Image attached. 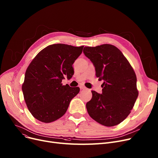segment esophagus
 Segmentation results:
<instances>
[{
    "label": "esophagus",
    "instance_id": "esophagus-1",
    "mask_svg": "<svg viewBox=\"0 0 158 158\" xmlns=\"http://www.w3.org/2000/svg\"><path fill=\"white\" fill-rule=\"evenodd\" d=\"M79 88H80L81 89H86V88L83 85H79Z\"/></svg>",
    "mask_w": 158,
    "mask_h": 158
}]
</instances>
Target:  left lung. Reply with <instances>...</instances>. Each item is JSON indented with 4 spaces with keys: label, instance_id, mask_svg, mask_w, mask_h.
I'll return each mask as SVG.
<instances>
[{
    "label": "left lung",
    "instance_id": "1",
    "mask_svg": "<svg viewBox=\"0 0 158 158\" xmlns=\"http://www.w3.org/2000/svg\"><path fill=\"white\" fill-rule=\"evenodd\" d=\"M83 52L93 63L97 77L104 81L102 94L92 91V98L86 105L88 113L103 126L118 125L130 114L138 96L135 72L113 45L85 47Z\"/></svg>",
    "mask_w": 158,
    "mask_h": 158
}]
</instances>
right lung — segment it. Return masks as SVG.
Here are the masks:
<instances>
[{
  "mask_svg": "<svg viewBox=\"0 0 158 158\" xmlns=\"http://www.w3.org/2000/svg\"><path fill=\"white\" fill-rule=\"evenodd\" d=\"M84 46L53 44L44 48L27 67L22 92L27 108L38 120L50 123L64 114L79 87L63 85L64 76L70 79L72 64L81 54Z\"/></svg>",
  "mask_w": 158,
  "mask_h": 158,
  "instance_id": "1",
  "label": "right lung"
}]
</instances>
